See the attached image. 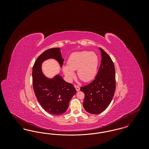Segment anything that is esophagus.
Listing matches in <instances>:
<instances>
[{
  "label": "esophagus",
  "instance_id": "1",
  "mask_svg": "<svg viewBox=\"0 0 149 149\" xmlns=\"http://www.w3.org/2000/svg\"><path fill=\"white\" fill-rule=\"evenodd\" d=\"M74 86H75V89H76V90H77V92L80 91V87H79V85H75Z\"/></svg>",
  "mask_w": 149,
  "mask_h": 149
}]
</instances>
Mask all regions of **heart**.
Listing matches in <instances>:
<instances>
[{"label": "heart", "mask_w": 149, "mask_h": 149, "mask_svg": "<svg viewBox=\"0 0 149 149\" xmlns=\"http://www.w3.org/2000/svg\"><path fill=\"white\" fill-rule=\"evenodd\" d=\"M98 64V56L95 52H76L68 58L67 65L63 67V70L69 81L75 77L74 71L77 70L78 77L84 82H88L95 76Z\"/></svg>", "instance_id": "obj_1"}]
</instances>
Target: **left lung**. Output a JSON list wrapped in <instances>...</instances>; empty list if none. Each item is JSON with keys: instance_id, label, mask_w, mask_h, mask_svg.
Returning <instances> with one entry per match:
<instances>
[{"instance_id": "obj_1", "label": "left lung", "mask_w": 149, "mask_h": 149, "mask_svg": "<svg viewBox=\"0 0 149 149\" xmlns=\"http://www.w3.org/2000/svg\"><path fill=\"white\" fill-rule=\"evenodd\" d=\"M100 66L94 80L88 85L81 86L84 93L83 107L89 113L103 112L113 99L116 89L115 68L111 58L101 48Z\"/></svg>"}]
</instances>
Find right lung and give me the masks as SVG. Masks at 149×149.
Masks as SVG:
<instances>
[{
	"label": "right lung",
	"mask_w": 149,
	"mask_h": 149,
	"mask_svg": "<svg viewBox=\"0 0 149 149\" xmlns=\"http://www.w3.org/2000/svg\"><path fill=\"white\" fill-rule=\"evenodd\" d=\"M49 58L56 60L61 67L63 65L64 59L59 47L44 51L37 57L33 66V88L37 100L44 110L53 115H60L66 111L77 91L72 84L66 82L59 75L52 79L44 75L41 65Z\"/></svg>",
	"instance_id": "add662e5"
}]
</instances>
